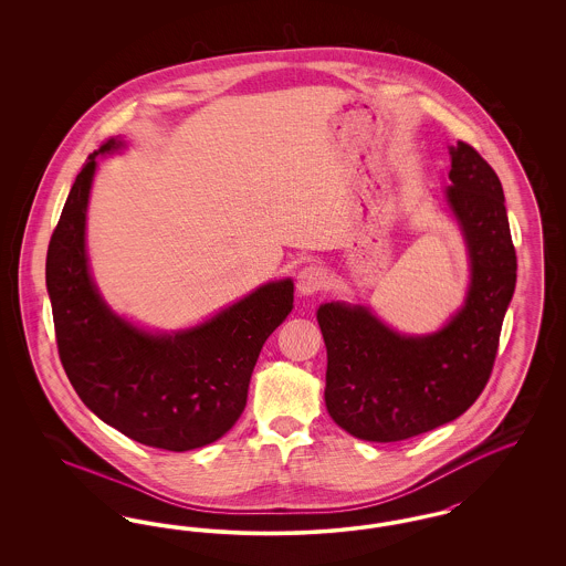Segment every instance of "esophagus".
Returning <instances> with one entry per match:
<instances>
[{"label":"esophagus","instance_id":"obj_1","mask_svg":"<svg viewBox=\"0 0 566 566\" xmlns=\"http://www.w3.org/2000/svg\"><path fill=\"white\" fill-rule=\"evenodd\" d=\"M326 284V273L321 265H307L296 275V289L301 295H316Z\"/></svg>","mask_w":566,"mask_h":566}]
</instances>
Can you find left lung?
<instances>
[{
  "mask_svg": "<svg viewBox=\"0 0 566 566\" xmlns=\"http://www.w3.org/2000/svg\"><path fill=\"white\" fill-rule=\"evenodd\" d=\"M448 201L471 256L464 307L439 333L405 337L346 303H324V401L331 418L358 439L390 443L452 422L490 379L501 326L515 291V248L499 176L458 142L450 148Z\"/></svg>",
  "mask_w": 566,
  "mask_h": 566,
  "instance_id": "left-lung-1",
  "label": "left lung"
}]
</instances>
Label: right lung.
Segmentation results:
<instances>
[{"instance_id": "right-lung-1", "label": "right lung", "mask_w": 566, "mask_h": 566, "mask_svg": "<svg viewBox=\"0 0 566 566\" xmlns=\"http://www.w3.org/2000/svg\"><path fill=\"white\" fill-rule=\"evenodd\" d=\"M84 163L46 254L59 358L82 403L137 443L169 452L208 446L242 416L248 384L271 333L293 310V282H271L176 335H150L114 316L91 282L84 220L95 157Z\"/></svg>"}]
</instances>
